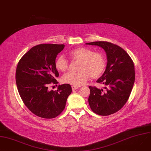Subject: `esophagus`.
<instances>
[{
	"label": "esophagus",
	"mask_w": 151,
	"mask_h": 151,
	"mask_svg": "<svg viewBox=\"0 0 151 151\" xmlns=\"http://www.w3.org/2000/svg\"><path fill=\"white\" fill-rule=\"evenodd\" d=\"M78 88H79V87H76V86H72V89L73 91H75L76 90H77Z\"/></svg>",
	"instance_id": "esophagus-1"
}]
</instances>
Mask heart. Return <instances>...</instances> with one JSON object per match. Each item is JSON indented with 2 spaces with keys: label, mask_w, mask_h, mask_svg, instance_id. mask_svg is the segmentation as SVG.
Masks as SVG:
<instances>
[{
  "label": "heart",
  "mask_w": 151,
  "mask_h": 151,
  "mask_svg": "<svg viewBox=\"0 0 151 151\" xmlns=\"http://www.w3.org/2000/svg\"><path fill=\"white\" fill-rule=\"evenodd\" d=\"M68 55L72 60L80 63L78 72H69L63 77L62 81L65 84L81 86L86 84L90 76L97 78L105 71L106 61L104 56L101 53L94 52L90 49L80 47L70 51ZM68 65V61L63 56L58 57L55 61L56 69L61 72H66Z\"/></svg>",
  "instance_id": "1"
}]
</instances>
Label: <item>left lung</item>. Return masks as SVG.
<instances>
[{"label": "left lung", "mask_w": 151, "mask_h": 151, "mask_svg": "<svg viewBox=\"0 0 151 151\" xmlns=\"http://www.w3.org/2000/svg\"><path fill=\"white\" fill-rule=\"evenodd\" d=\"M86 45L102 47L107 57L105 71L96 81L105 85L106 91L90 86L89 105L97 114H112L120 110L129 99L135 81L134 63L126 51L116 45L107 42Z\"/></svg>", "instance_id": "left-lung-1"}]
</instances>
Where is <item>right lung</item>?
Here are the masks:
<instances>
[{
    "instance_id": "right-lung-1",
    "label": "right lung",
    "mask_w": 151,
    "mask_h": 151,
    "mask_svg": "<svg viewBox=\"0 0 151 151\" xmlns=\"http://www.w3.org/2000/svg\"><path fill=\"white\" fill-rule=\"evenodd\" d=\"M64 45L41 44L27 52L18 63L16 79L23 103L35 115L52 119L60 115L72 93L69 84L59 85L57 90H48L57 85L59 73L55 67L57 55Z\"/></svg>"
}]
</instances>
